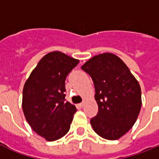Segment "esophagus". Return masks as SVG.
<instances>
[{
  "mask_svg": "<svg viewBox=\"0 0 159 159\" xmlns=\"http://www.w3.org/2000/svg\"><path fill=\"white\" fill-rule=\"evenodd\" d=\"M78 106H79L80 107H83V106H84V102H82V103H80Z\"/></svg>",
  "mask_w": 159,
  "mask_h": 159,
  "instance_id": "obj_1",
  "label": "esophagus"
}]
</instances>
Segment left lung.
Returning a JSON list of instances; mask_svg holds the SVG:
<instances>
[{
    "label": "left lung",
    "mask_w": 159,
    "mask_h": 159,
    "mask_svg": "<svg viewBox=\"0 0 159 159\" xmlns=\"http://www.w3.org/2000/svg\"><path fill=\"white\" fill-rule=\"evenodd\" d=\"M95 86L98 113L91 119L96 133L116 140L134 125L142 106L139 83L122 60L111 53L96 55L81 67Z\"/></svg>",
    "instance_id": "8db88e82"
}]
</instances>
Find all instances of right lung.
Wrapping results in <instances>:
<instances>
[{
    "mask_svg": "<svg viewBox=\"0 0 159 159\" xmlns=\"http://www.w3.org/2000/svg\"><path fill=\"white\" fill-rule=\"evenodd\" d=\"M79 60L54 51L44 55L26 80L22 108L29 125L47 141L68 132L77 108L66 102L65 80Z\"/></svg>",
    "mask_w": 159,
    "mask_h": 159,
    "instance_id": "obj_1",
    "label": "right lung"
}]
</instances>
